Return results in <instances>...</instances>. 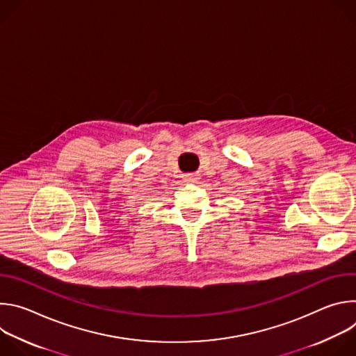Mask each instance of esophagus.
<instances>
[{
	"label": "esophagus",
	"instance_id": "1",
	"mask_svg": "<svg viewBox=\"0 0 356 356\" xmlns=\"http://www.w3.org/2000/svg\"><path fill=\"white\" fill-rule=\"evenodd\" d=\"M183 180L187 181V183H195L198 180V175L195 173H188V175H184L183 176Z\"/></svg>",
	"mask_w": 356,
	"mask_h": 356
}]
</instances>
